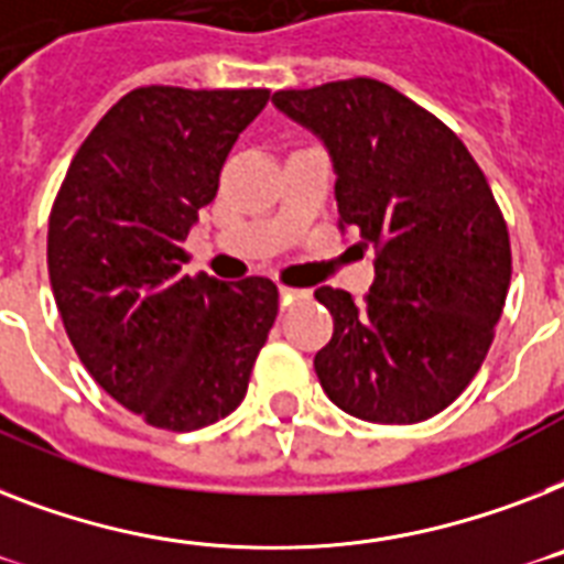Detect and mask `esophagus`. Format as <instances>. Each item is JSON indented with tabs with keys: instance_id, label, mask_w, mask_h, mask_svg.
Segmentation results:
<instances>
[{
	"instance_id": "obj_1",
	"label": "esophagus",
	"mask_w": 564,
	"mask_h": 564,
	"mask_svg": "<svg viewBox=\"0 0 564 564\" xmlns=\"http://www.w3.org/2000/svg\"><path fill=\"white\" fill-rule=\"evenodd\" d=\"M306 292L304 290H292V286H281V301L283 306L290 304V301H295V297H304Z\"/></svg>"
}]
</instances>
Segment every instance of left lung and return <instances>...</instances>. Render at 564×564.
Returning <instances> with one entry per match:
<instances>
[{"label": "left lung", "mask_w": 564, "mask_h": 564, "mask_svg": "<svg viewBox=\"0 0 564 564\" xmlns=\"http://www.w3.org/2000/svg\"><path fill=\"white\" fill-rule=\"evenodd\" d=\"M274 107L327 144L338 231L373 249L361 304L322 286L333 338L315 373L338 409L370 423L441 414L475 379L510 290L505 214L466 144L429 109L373 77L281 89Z\"/></svg>", "instance_id": "8db88e82"}]
</instances>
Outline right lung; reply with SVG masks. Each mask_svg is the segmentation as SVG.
<instances>
[{
    "label": "right lung",
    "instance_id": "right-lung-1",
    "mask_svg": "<svg viewBox=\"0 0 564 564\" xmlns=\"http://www.w3.org/2000/svg\"><path fill=\"white\" fill-rule=\"evenodd\" d=\"M269 89L127 91L68 164L48 217V278L91 379L153 429L237 409L278 315V286L185 274L182 249Z\"/></svg>",
    "mask_w": 564,
    "mask_h": 564
}]
</instances>
